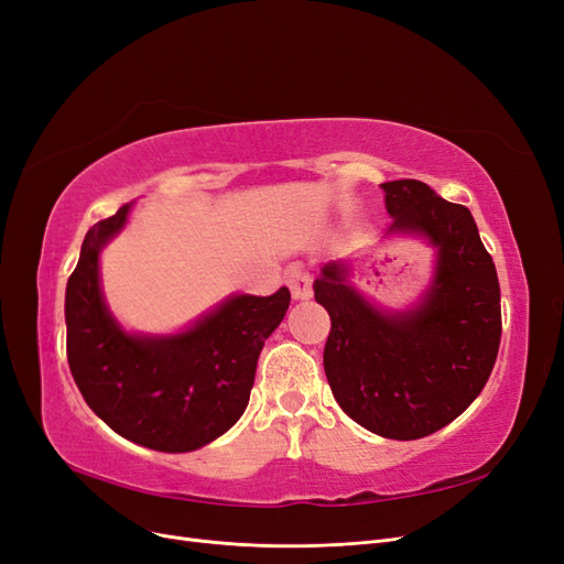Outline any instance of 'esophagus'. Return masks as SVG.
<instances>
[{
	"label": "esophagus",
	"instance_id": "esophagus-1",
	"mask_svg": "<svg viewBox=\"0 0 564 564\" xmlns=\"http://www.w3.org/2000/svg\"><path fill=\"white\" fill-rule=\"evenodd\" d=\"M286 284L289 289H292V296L296 301H303V299H311L313 296V278L311 272L305 270L303 265L294 263L292 268L286 270Z\"/></svg>",
	"mask_w": 564,
	"mask_h": 564
}]
</instances>
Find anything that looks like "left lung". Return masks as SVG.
<instances>
[{
    "label": "left lung",
    "mask_w": 564,
    "mask_h": 564,
    "mask_svg": "<svg viewBox=\"0 0 564 564\" xmlns=\"http://www.w3.org/2000/svg\"><path fill=\"white\" fill-rule=\"evenodd\" d=\"M381 187L392 216L386 235H416L437 249L433 284L416 308L388 313L350 284V263H324L313 284L332 317L324 373L338 406L362 429L419 440L482 392L501 344V292L464 204L414 178Z\"/></svg>",
    "instance_id": "left-lung-1"
}]
</instances>
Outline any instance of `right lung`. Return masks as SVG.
Wrapping results in <instances>:
<instances>
[{
  "label": "right lung",
  "mask_w": 564,
  "mask_h": 564,
  "mask_svg": "<svg viewBox=\"0 0 564 564\" xmlns=\"http://www.w3.org/2000/svg\"><path fill=\"white\" fill-rule=\"evenodd\" d=\"M131 204L87 232L65 289L67 362L82 398L110 429L155 452H193L245 414L265 338L284 319L292 294H237L191 329L129 334L100 292L98 259L127 226Z\"/></svg>",
  "instance_id": "obj_1"
}]
</instances>
